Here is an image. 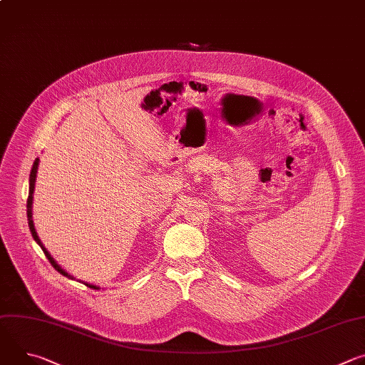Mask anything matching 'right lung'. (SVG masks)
<instances>
[{
  "instance_id": "1",
  "label": "right lung",
  "mask_w": 365,
  "mask_h": 365,
  "mask_svg": "<svg viewBox=\"0 0 365 365\" xmlns=\"http://www.w3.org/2000/svg\"><path fill=\"white\" fill-rule=\"evenodd\" d=\"M38 162H40V159L37 158L36 160H34V163H33V168H31V172H30V179H29V199H27V218H29V227H30V232H31V235H33V238H34V241L40 245V248L43 250V252H44V255L47 257V259L50 262V264L53 266V269H56L61 274H63L65 277H68V279H72V280H75V277L73 276H71L66 270H63L56 262H55V258L50 255V252L44 248V245H43V242L40 241V238H38V235H37V232H36V228H34V222H33V193H34V185H36V178H37V169H38ZM88 287H91V289H99V286H95V284H91V283H85Z\"/></svg>"
}]
</instances>
